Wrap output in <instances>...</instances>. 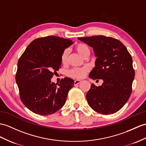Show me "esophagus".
I'll list each match as a JSON object with an SVG mask.
<instances>
[{"label":"esophagus","mask_w":146,"mask_h":146,"mask_svg":"<svg viewBox=\"0 0 146 146\" xmlns=\"http://www.w3.org/2000/svg\"><path fill=\"white\" fill-rule=\"evenodd\" d=\"M81 82V80H76L74 81V85H77L78 84H79Z\"/></svg>","instance_id":"esophagus-1"}]
</instances>
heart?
<instances>
[{"instance_id":"obj_1","label":"heart","mask_w":146,"mask_h":146,"mask_svg":"<svg viewBox=\"0 0 146 146\" xmlns=\"http://www.w3.org/2000/svg\"><path fill=\"white\" fill-rule=\"evenodd\" d=\"M76 49L78 53L85 59L88 58L90 54V49L89 46L85 44L80 43L77 44L76 46ZM68 55L69 50L68 49H65L62 53L61 57V62L62 64H66L67 62ZM88 70H89V69L87 66L79 67V68H73L69 71L68 74L71 77L74 78V79H82V78H83L85 76V74L88 72Z\"/></svg>"}]
</instances>
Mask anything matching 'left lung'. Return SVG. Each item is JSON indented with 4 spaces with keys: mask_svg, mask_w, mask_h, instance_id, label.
<instances>
[{
    "mask_svg": "<svg viewBox=\"0 0 146 146\" xmlns=\"http://www.w3.org/2000/svg\"><path fill=\"white\" fill-rule=\"evenodd\" d=\"M78 39L93 48L97 57L89 77L104 81L101 86L91 85L86 95L88 105L101 114L117 112L132 91L135 73L131 54L121 42L111 37L100 35Z\"/></svg>",
    "mask_w": 146,
    "mask_h": 146,
    "instance_id": "obj_1",
    "label": "left lung"
}]
</instances>
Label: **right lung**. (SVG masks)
<instances>
[{"mask_svg": "<svg viewBox=\"0 0 146 146\" xmlns=\"http://www.w3.org/2000/svg\"><path fill=\"white\" fill-rule=\"evenodd\" d=\"M73 43L58 36L40 38L32 41L20 57L16 82L21 100L32 112L50 115L65 104L74 80L65 77L55 84L51 78L61 67L62 53Z\"/></svg>", "mask_w": 146, "mask_h": 146, "instance_id": "1", "label": "right lung"}]
</instances>
